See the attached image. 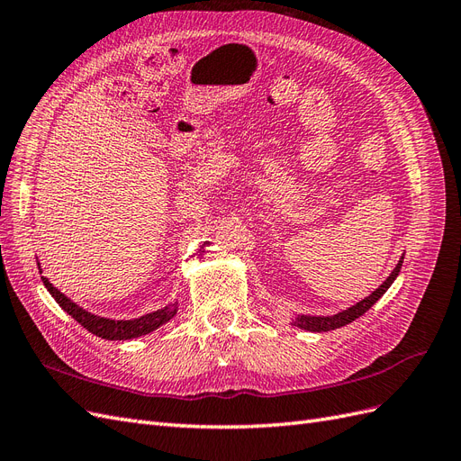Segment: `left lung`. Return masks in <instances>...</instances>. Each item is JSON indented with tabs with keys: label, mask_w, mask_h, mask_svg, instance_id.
Returning a JSON list of instances; mask_svg holds the SVG:
<instances>
[{
	"label": "left lung",
	"mask_w": 461,
	"mask_h": 461,
	"mask_svg": "<svg viewBox=\"0 0 461 461\" xmlns=\"http://www.w3.org/2000/svg\"><path fill=\"white\" fill-rule=\"evenodd\" d=\"M402 263H403V258H400L394 271L388 275V278L379 288L373 290L367 298L357 302L356 305H352V308L339 312L337 315H296L294 319H292V325L298 327V329H303V330H312V332H327V330H334V329H340L348 323H352V321H356L357 317L364 315L371 308V305L390 288V285L396 281V276L402 269Z\"/></svg>",
	"instance_id": "1"
}]
</instances>
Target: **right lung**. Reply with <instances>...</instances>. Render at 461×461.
<instances>
[{
	"label": "right lung",
	"instance_id": "obj_1",
	"mask_svg": "<svg viewBox=\"0 0 461 461\" xmlns=\"http://www.w3.org/2000/svg\"><path fill=\"white\" fill-rule=\"evenodd\" d=\"M41 281H44V286L48 288L50 294L55 298V302L61 305L63 312H67L75 321H78L82 327L90 330L92 334H95V337L105 339V340H129V339L142 337V334H149L151 330H156L161 325H165L167 321H171L178 312V302H175V303L165 305V308H161L158 312L146 313V315L138 317V319H119V321L107 319V317H100V315H94L86 310H82L78 303H75L73 300H68L63 294V292L55 288L48 281V278L41 276Z\"/></svg>",
	"mask_w": 461,
	"mask_h": 461
}]
</instances>
